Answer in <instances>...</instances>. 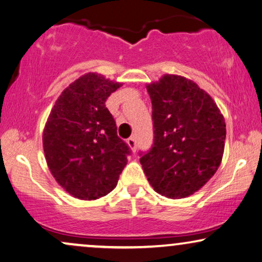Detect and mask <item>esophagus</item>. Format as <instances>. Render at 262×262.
<instances>
[{
    "label": "esophagus",
    "instance_id": "obj_1",
    "mask_svg": "<svg viewBox=\"0 0 262 262\" xmlns=\"http://www.w3.org/2000/svg\"><path fill=\"white\" fill-rule=\"evenodd\" d=\"M129 147H130L133 151H135L137 149V139H135V137H130L127 140Z\"/></svg>",
    "mask_w": 262,
    "mask_h": 262
}]
</instances>
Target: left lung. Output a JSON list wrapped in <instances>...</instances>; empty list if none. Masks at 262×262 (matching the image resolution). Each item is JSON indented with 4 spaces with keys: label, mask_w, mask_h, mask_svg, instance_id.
<instances>
[{
    "label": "left lung",
    "mask_w": 262,
    "mask_h": 262,
    "mask_svg": "<svg viewBox=\"0 0 262 262\" xmlns=\"http://www.w3.org/2000/svg\"><path fill=\"white\" fill-rule=\"evenodd\" d=\"M153 145L140 163L157 193L182 199L200 189L221 165L225 121L211 96L179 75L147 85Z\"/></svg>",
    "instance_id": "8db88e82"
}]
</instances>
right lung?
<instances>
[{"instance_id":"right-lung-1","label":"right lung","mask_w":262,"mask_h":262,"mask_svg":"<svg viewBox=\"0 0 262 262\" xmlns=\"http://www.w3.org/2000/svg\"><path fill=\"white\" fill-rule=\"evenodd\" d=\"M120 86L93 73L81 76L58 97L45 124L49 169L66 191L81 200L109 194L132 153L105 106Z\"/></svg>"}]
</instances>
